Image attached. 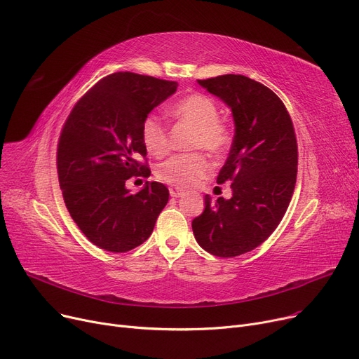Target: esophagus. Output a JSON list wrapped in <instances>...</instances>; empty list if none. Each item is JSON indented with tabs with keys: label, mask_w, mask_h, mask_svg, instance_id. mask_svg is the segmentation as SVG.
Returning a JSON list of instances; mask_svg holds the SVG:
<instances>
[{
	"label": "esophagus",
	"mask_w": 359,
	"mask_h": 359,
	"mask_svg": "<svg viewBox=\"0 0 359 359\" xmlns=\"http://www.w3.org/2000/svg\"><path fill=\"white\" fill-rule=\"evenodd\" d=\"M184 192H183V189H180V187H170V196H173V198H179V196H182Z\"/></svg>",
	"instance_id": "1"
}]
</instances>
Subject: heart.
Instances as JSON below:
<instances>
[{
  "label": "heart",
  "mask_w": 359,
  "mask_h": 359,
  "mask_svg": "<svg viewBox=\"0 0 359 359\" xmlns=\"http://www.w3.org/2000/svg\"><path fill=\"white\" fill-rule=\"evenodd\" d=\"M172 115L194 128L191 148H203L212 154H221L229 148L230 130L219 121V109L212 99L203 94H192L173 106ZM141 135L151 156L161 157L167 153L168 130L157 113H151L144 119ZM210 170L211 163L202 153L177 154L157 167V177L167 184L187 187L203 179Z\"/></svg>",
  "instance_id": "heart-1"
}]
</instances>
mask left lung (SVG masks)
I'll return each mask as SVG.
<instances>
[{
    "label": "left lung",
    "mask_w": 359,
    "mask_h": 359,
    "mask_svg": "<svg viewBox=\"0 0 359 359\" xmlns=\"http://www.w3.org/2000/svg\"><path fill=\"white\" fill-rule=\"evenodd\" d=\"M198 84L231 109L234 138L217 183L233 196L211 201L192 221L199 246L218 257L248 253L278 227L291 202L298 151L290 113L276 94L249 77L225 74Z\"/></svg>",
    "instance_id": "1"
}]
</instances>
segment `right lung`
Segmentation results:
<instances>
[{
    "label": "right lung",
    "instance_id": "right-lung-1",
    "mask_svg": "<svg viewBox=\"0 0 359 359\" xmlns=\"http://www.w3.org/2000/svg\"><path fill=\"white\" fill-rule=\"evenodd\" d=\"M176 81L115 72L94 84L71 110L58 142V177L71 218L97 248L125 253L154 230L168 189L145 182L130 195L126 180L148 177L141 128L149 111L175 94Z\"/></svg>",
    "mask_w": 359,
    "mask_h": 359
}]
</instances>
